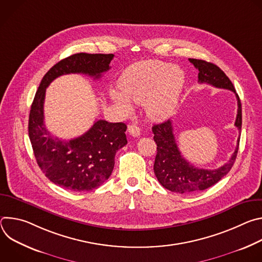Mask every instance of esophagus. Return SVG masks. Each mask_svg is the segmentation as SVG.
I'll return each mask as SVG.
<instances>
[{"label":"esophagus","mask_w":262,"mask_h":262,"mask_svg":"<svg viewBox=\"0 0 262 262\" xmlns=\"http://www.w3.org/2000/svg\"><path fill=\"white\" fill-rule=\"evenodd\" d=\"M128 133L133 137H139L141 134V129L137 123H132L128 125Z\"/></svg>","instance_id":"obj_1"}]
</instances>
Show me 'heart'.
Masks as SVG:
<instances>
[{
	"mask_svg": "<svg viewBox=\"0 0 262 262\" xmlns=\"http://www.w3.org/2000/svg\"><path fill=\"white\" fill-rule=\"evenodd\" d=\"M184 72L172 64L148 60L128 67L120 80L121 90H112L111 97L126 113L132 102L146 103L147 115L163 120L173 114L184 85Z\"/></svg>",
	"mask_w": 262,
	"mask_h": 262,
	"instance_id": "b5f03b06",
	"label": "heart"
}]
</instances>
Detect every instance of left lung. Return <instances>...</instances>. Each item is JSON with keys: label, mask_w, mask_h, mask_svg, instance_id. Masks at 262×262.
<instances>
[{"label": "left lung", "mask_w": 262, "mask_h": 262, "mask_svg": "<svg viewBox=\"0 0 262 262\" xmlns=\"http://www.w3.org/2000/svg\"><path fill=\"white\" fill-rule=\"evenodd\" d=\"M189 60L199 70V83L209 84L216 88L228 89L234 92L237 99V115L234 125L239 132V136L235 150L225 165L216 169H202L190 164L181 156L176 144L171 120L155 124L152 126V133L155 135V142L158 146V152L154 165L155 174L165 189L179 194L196 193L206 190L220 181L230 171L237 156L242 129L241 99L225 72L213 63L198 59Z\"/></svg>", "instance_id": "1"}]
</instances>
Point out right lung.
Wrapping results in <instances>:
<instances>
[{"mask_svg": "<svg viewBox=\"0 0 262 262\" xmlns=\"http://www.w3.org/2000/svg\"><path fill=\"white\" fill-rule=\"evenodd\" d=\"M113 58V54L79 53L59 61L45 74L31 105L29 138L37 164L52 182L66 190L92 191L111 176L117 150L127 144L126 125L97 120L84 135L60 140L45 125L46 89L63 74L83 73L99 79Z\"/></svg>", "mask_w": 262, "mask_h": 262, "instance_id": "add662e5", "label": "right lung"}]
</instances>
